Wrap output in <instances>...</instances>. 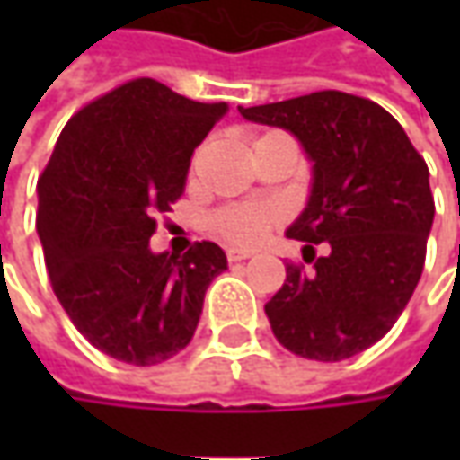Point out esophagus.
Returning <instances> with one entry per match:
<instances>
[{"mask_svg":"<svg viewBox=\"0 0 460 460\" xmlns=\"http://www.w3.org/2000/svg\"><path fill=\"white\" fill-rule=\"evenodd\" d=\"M253 256V251H248V248H227V261L230 263H235V261H243V258H251Z\"/></svg>","mask_w":460,"mask_h":460,"instance_id":"34e87169","label":"esophagus"}]
</instances>
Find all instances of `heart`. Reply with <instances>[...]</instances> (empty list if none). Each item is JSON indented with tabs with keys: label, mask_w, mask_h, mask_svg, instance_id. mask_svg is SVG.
Returning <instances> with one entry per match:
<instances>
[{
	"label": "heart",
	"mask_w": 460,
	"mask_h": 460,
	"mask_svg": "<svg viewBox=\"0 0 460 460\" xmlns=\"http://www.w3.org/2000/svg\"><path fill=\"white\" fill-rule=\"evenodd\" d=\"M279 220L276 209H266V207H230L222 209L220 215L215 217V227L222 238H227L230 243H240V245H253L258 240L269 233V227Z\"/></svg>",
	"instance_id": "b5f03b06"
}]
</instances>
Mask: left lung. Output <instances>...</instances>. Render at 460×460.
<instances>
[{
    "mask_svg": "<svg viewBox=\"0 0 460 460\" xmlns=\"http://www.w3.org/2000/svg\"><path fill=\"white\" fill-rule=\"evenodd\" d=\"M248 122L292 133L312 164L309 197L287 238L312 271L287 266L269 299L276 341L302 358L343 361L384 338L425 266L435 202L430 171L384 107L343 92L238 107Z\"/></svg>",
    "mask_w": 460,
    "mask_h": 460,
    "instance_id": "obj_1",
    "label": "left lung"
}]
</instances>
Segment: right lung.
Wrapping results in <instances>:
<instances>
[{
	"label": "right lung",
	"mask_w": 460,
	"mask_h": 460,
	"mask_svg": "<svg viewBox=\"0 0 460 460\" xmlns=\"http://www.w3.org/2000/svg\"><path fill=\"white\" fill-rule=\"evenodd\" d=\"M135 79L68 119L38 181V238L53 292L102 353L153 366L184 350L227 269L215 243L153 253V212L184 194L194 148L227 115Z\"/></svg>",
	"instance_id": "obj_1"
}]
</instances>
